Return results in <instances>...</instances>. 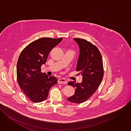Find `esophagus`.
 I'll use <instances>...</instances> for the list:
<instances>
[{"label":"esophagus","instance_id":"34e87169","mask_svg":"<svg viewBox=\"0 0 131 131\" xmlns=\"http://www.w3.org/2000/svg\"><path fill=\"white\" fill-rule=\"evenodd\" d=\"M58 84H66L67 83V80L64 78H59L58 80Z\"/></svg>","mask_w":131,"mask_h":131}]
</instances>
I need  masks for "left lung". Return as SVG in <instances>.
Segmentation results:
<instances>
[{"label":"left lung","mask_w":131,"mask_h":131,"mask_svg":"<svg viewBox=\"0 0 131 131\" xmlns=\"http://www.w3.org/2000/svg\"><path fill=\"white\" fill-rule=\"evenodd\" d=\"M78 44L80 54L76 70L83 76L81 83L71 81L68 83L75 88L74 95L67 100L74 103H82L98 89L104 76L103 60L98 48L90 42L80 38H74Z\"/></svg>","instance_id":"1"}]
</instances>
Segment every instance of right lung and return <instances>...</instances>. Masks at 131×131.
I'll return each instance as SVG.
<instances>
[{"label": "right lung", "instance_id": "right-lung-1", "mask_svg": "<svg viewBox=\"0 0 131 131\" xmlns=\"http://www.w3.org/2000/svg\"><path fill=\"white\" fill-rule=\"evenodd\" d=\"M62 39L42 38L31 42L20 53L16 68L17 82L34 103L46 100L51 87L57 83L56 77L41 72V67L45 64L51 50Z\"/></svg>", "mask_w": 131, "mask_h": 131}]
</instances>
